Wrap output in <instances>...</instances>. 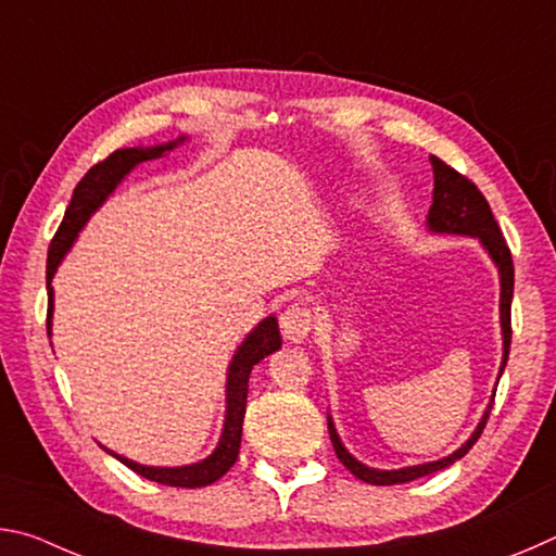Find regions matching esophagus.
<instances>
[{
    "mask_svg": "<svg viewBox=\"0 0 556 556\" xmlns=\"http://www.w3.org/2000/svg\"><path fill=\"white\" fill-rule=\"evenodd\" d=\"M279 326L281 336H285L289 343H301L308 336V331H312L314 318L304 304H291L285 308V314L279 316Z\"/></svg>",
    "mask_w": 556,
    "mask_h": 556,
    "instance_id": "esophagus-1",
    "label": "esophagus"
}]
</instances>
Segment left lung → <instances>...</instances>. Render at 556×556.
Wrapping results in <instances>:
<instances>
[{"label": "left lung", "instance_id": "obj_1", "mask_svg": "<svg viewBox=\"0 0 556 556\" xmlns=\"http://www.w3.org/2000/svg\"><path fill=\"white\" fill-rule=\"evenodd\" d=\"M429 162H431V168H434V195H431V208L427 215L429 230L478 238L488 255H491V260L495 262L497 275H501V328H503L501 375H503L507 355H510V338H513L510 304H513V287H515V267H513L510 248H507L503 232H501V228H497V223L493 218L491 205H488V201L483 199V193L478 191V186L473 181H468L464 174H458L456 168H451L448 164L441 162L439 156H429ZM501 375H497V380H501ZM493 400H495V392L491 397V404H488L483 412V419L478 421L476 431L470 434L466 444L456 448L454 454H448L439 460H431V464L407 466V468H397V470H380V468L365 466L343 446V441H341V437H338V431L333 427L331 414H328V434H331L338 460H341V464L351 470L355 478H361V481L372 483V485L409 483V481H417V478H421V476H429V473H434V470L456 464L458 458H464L470 451V446L478 441V437L483 434L485 421H488V417H491V409H493Z\"/></svg>", "mask_w": 556, "mask_h": 556}]
</instances>
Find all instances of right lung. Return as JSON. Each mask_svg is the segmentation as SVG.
<instances>
[{"label":"right lung","instance_id":"obj_1","mask_svg":"<svg viewBox=\"0 0 556 556\" xmlns=\"http://www.w3.org/2000/svg\"><path fill=\"white\" fill-rule=\"evenodd\" d=\"M186 142V137H178L176 142L159 144V147H135V149H117L112 152L105 162H100L90 168V172L80 178V184L75 186L71 205L65 208L63 223L55 230L51 248H49V262H46V287H49V336H51V314H53V287L51 279L59 269L61 260L65 252L73 248L75 238L83 230V225L90 220V215L96 213L102 203L110 199V193L122 184L131 168L139 166L142 162H152V159L164 156L172 152L174 147ZM281 348V336H279V324L275 316H267L265 321H260L252 331L244 338L242 345L235 351L230 368H228V384H225V425L218 446H215L208 458L199 460V464L191 466H142L137 460L127 456H119L115 451L105 448L110 456L122 460L127 468L135 470V473L144 476L147 481L162 483V485H174V488H203L211 485L228 473L230 466L238 460L240 454V441H242V419H244V404H248V382L250 372L255 365L275 353Z\"/></svg>","mask_w":556,"mask_h":556}]
</instances>
